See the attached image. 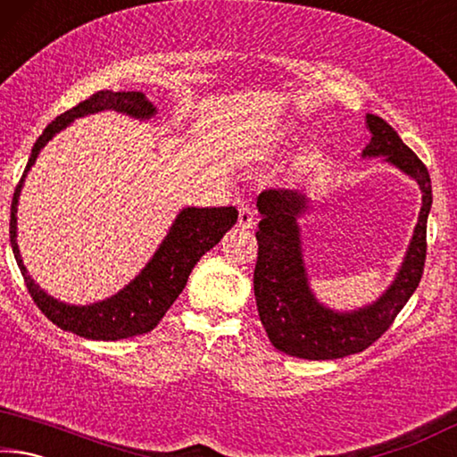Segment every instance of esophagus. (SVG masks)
Listing matches in <instances>:
<instances>
[{"label": "esophagus", "instance_id": "1", "mask_svg": "<svg viewBox=\"0 0 457 457\" xmlns=\"http://www.w3.org/2000/svg\"><path fill=\"white\" fill-rule=\"evenodd\" d=\"M253 220H256V212H253V207L247 204H242V207H239V215H237L239 228L250 229L253 226Z\"/></svg>", "mask_w": 457, "mask_h": 457}]
</instances>
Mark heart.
I'll use <instances>...</instances> for the list:
<instances>
[{
	"label": "heart",
	"mask_w": 457,
	"mask_h": 457,
	"mask_svg": "<svg viewBox=\"0 0 457 457\" xmlns=\"http://www.w3.org/2000/svg\"><path fill=\"white\" fill-rule=\"evenodd\" d=\"M286 137H290V130H288V129H284L282 133H280V138H282V141H286Z\"/></svg>",
	"instance_id": "b5f03b06"
}]
</instances>
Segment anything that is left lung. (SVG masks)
I'll return each mask as SVG.
<instances>
[{
	"label": "left lung",
	"mask_w": 457,
	"mask_h": 457,
	"mask_svg": "<svg viewBox=\"0 0 457 457\" xmlns=\"http://www.w3.org/2000/svg\"><path fill=\"white\" fill-rule=\"evenodd\" d=\"M370 133L362 159L383 157L421 189V210L403 262L386 290L354 311H335L316 298L308 278L303 229L298 220L312 212L311 197L292 189H266L258 195L262 215L253 294L270 343L290 357L308 361L343 359L365 351L391 327L420 286L425 266V234L431 210V179L417 154L393 127L375 114L365 117Z\"/></svg>",
	"instance_id": "obj_1"
}]
</instances>
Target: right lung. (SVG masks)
<instances>
[{
	"label": "right lung",
	"instance_id": "1",
	"mask_svg": "<svg viewBox=\"0 0 457 457\" xmlns=\"http://www.w3.org/2000/svg\"><path fill=\"white\" fill-rule=\"evenodd\" d=\"M103 111L127 114L137 120H151L157 114L154 106L143 92H112L100 90L71 108L58 119H54L37 138L32 154H29L26 171L21 175L12 199L10 220V244L20 272L24 276L28 292L32 294L36 306L62 330L74 332L88 340H120L137 335H145L157 327L165 312L171 308L177 296L183 292L191 270L199 258L221 242L226 231L237 221L236 207H183L169 228L163 242L154 250L153 258L145 268L117 294L92 304H66L50 296L40 288L21 260L18 245V205L20 193L29 169L36 163L37 154L60 130L71 127L76 119L88 117Z\"/></svg>",
	"mask_w": 457,
	"mask_h": 457
}]
</instances>
